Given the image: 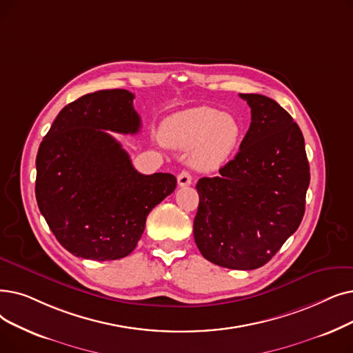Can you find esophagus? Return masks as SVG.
<instances>
[{
  "instance_id": "esophagus-1",
  "label": "esophagus",
  "mask_w": 353,
  "mask_h": 353,
  "mask_svg": "<svg viewBox=\"0 0 353 353\" xmlns=\"http://www.w3.org/2000/svg\"><path fill=\"white\" fill-rule=\"evenodd\" d=\"M177 183H179V186H189V185H192V174L189 173V172H186V170H183L179 176H177Z\"/></svg>"
}]
</instances>
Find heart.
<instances>
[{"label":"heart","instance_id":"heart-1","mask_svg":"<svg viewBox=\"0 0 353 353\" xmlns=\"http://www.w3.org/2000/svg\"><path fill=\"white\" fill-rule=\"evenodd\" d=\"M161 139L174 148H192V164L208 172L232 156L241 139V124L231 114L197 106L168 117L161 127Z\"/></svg>","mask_w":353,"mask_h":353}]
</instances>
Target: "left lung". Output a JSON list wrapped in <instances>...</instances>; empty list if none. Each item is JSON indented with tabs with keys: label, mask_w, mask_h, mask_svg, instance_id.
I'll return each instance as SVG.
<instances>
[{
	"label": "left lung",
	"mask_w": 353,
	"mask_h": 353,
	"mask_svg": "<svg viewBox=\"0 0 353 353\" xmlns=\"http://www.w3.org/2000/svg\"><path fill=\"white\" fill-rule=\"evenodd\" d=\"M251 125L219 176L199 179L193 235L208 261L231 270L267 264L303 219L310 167L301 130L271 98L239 94Z\"/></svg>",
	"instance_id": "left-lung-1"
}]
</instances>
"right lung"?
Masks as SVG:
<instances>
[{
	"instance_id": "right-lung-1",
	"label": "right lung",
	"mask_w": 353,
	"mask_h": 353,
	"mask_svg": "<svg viewBox=\"0 0 353 353\" xmlns=\"http://www.w3.org/2000/svg\"><path fill=\"white\" fill-rule=\"evenodd\" d=\"M125 89L81 97L59 112L36 159L37 205L70 254L94 261L130 255L148 213L172 194L170 173L141 174L108 132L137 134L141 118Z\"/></svg>"
}]
</instances>
